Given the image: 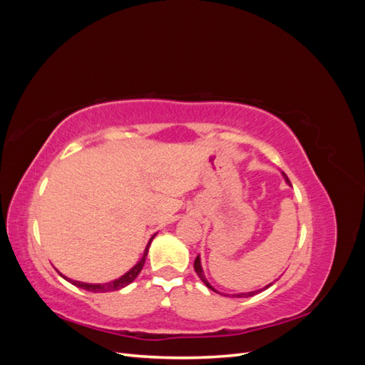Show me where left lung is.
Here are the masks:
<instances>
[{
	"instance_id": "obj_1",
	"label": "left lung",
	"mask_w": 365,
	"mask_h": 365,
	"mask_svg": "<svg viewBox=\"0 0 365 365\" xmlns=\"http://www.w3.org/2000/svg\"><path fill=\"white\" fill-rule=\"evenodd\" d=\"M284 178H286V181H288L289 182V180H288V176H286L284 175ZM193 267H195V271H196V274L197 275H200V279L205 283V286H207V288H210V289H212V291H215V292H217L216 289H213V286L212 284H210L208 282H207V279L204 277V272H202V268H201V259H200V256H197L196 259H195V264H193ZM272 284V283H271ZM271 284H268L267 286V288H263V289H268L269 288V286ZM263 289H260V291H252V292H245V294H235V295H225V297H239V298H242V297H252V295H256V294H259V292H262ZM219 294V292H217Z\"/></svg>"
}]
</instances>
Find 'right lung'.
Here are the masks:
<instances>
[{
	"label": "right lung",
	"mask_w": 365,
	"mask_h": 365,
	"mask_svg": "<svg viewBox=\"0 0 365 365\" xmlns=\"http://www.w3.org/2000/svg\"><path fill=\"white\" fill-rule=\"evenodd\" d=\"M153 239V236H152ZM152 239L149 240V244L145 250V256H143V259L135 264L134 268L129 269L125 275H121L120 279L114 280V282H109V283H103V284H91V283H82V282H74V280H70L67 279L68 282H71L74 286H77V288H82L85 291H90V292H109V291H118L121 288H125V286H128L130 282H134L137 275L140 274V271L143 269V267H145V262H146V256H148V251H149V245Z\"/></svg>",
	"instance_id": "add662e5"
}]
</instances>
